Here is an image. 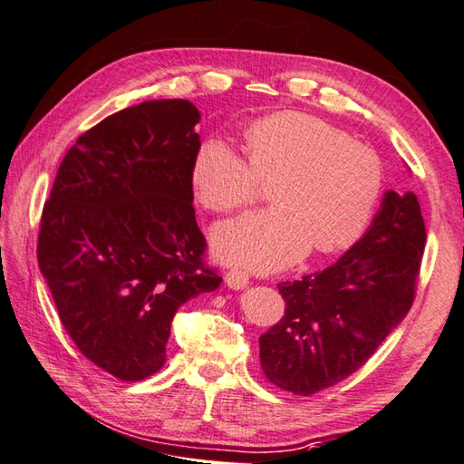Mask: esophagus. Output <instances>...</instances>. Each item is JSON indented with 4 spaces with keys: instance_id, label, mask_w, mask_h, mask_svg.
<instances>
[{
    "instance_id": "obj_1",
    "label": "esophagus",
    "mask_w": 464,
    "mask_h": 464,
    "mask_svg": "<svg viewBox=\"0 0 464 464\" xmlns=\"http://www.w3.org/2000/svg\"><path fill=\"white\" fill-rule=\"evenodd\" d=\"M225 284H227V287H231V289H243V287L249 285V276L243 274V271L231 269V271H227Z\"/></svg>"
}]
</instances>
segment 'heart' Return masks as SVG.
<instances>
[{"label":"heart","mask_w":464,"mask_h":464,"mask_svg":"<svg viewBox=\"0 0 464 464\" xmlns=\"http://www.w3.org/2000/svg\"><path fill=\"white\" fill-rule=\"evenodd\" d=\"M249 159L219 136L207 139L193 160L198 198L231 211L257 195L259 177L279 175L271 198L223 221L211 233L215 257L253 271H276L310 247H348L366 229L382 190V160L338 126L310 114L281 112L253 122Z\"/></svg>","instance_id":"obj_1"}]
</instances>
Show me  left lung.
<instances>
[{"label": "left lung", "mask_w": 464, "mask_h": 464, "mask_svg": "<svg viewBox=\"0 0 464 464\" xmlns=\"http://www.w3.org/2000/svg\"><path fill=\"white\" fill-rule=\"evenodd\" d=\"M426 229L412 190H386L368 231L312 276L279 284L285 315L259 338L271 384L310 396L353 374L404 320Z\"/></svg>", "instance_id": "8db88e82"}]
</instances>
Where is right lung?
<instances>
[{"label":"right lung","instance_id":"obj_1","mask_svg":"<svg viewBox=\"0 0 464 464\" xmlns=\"http://www.w3.org/2000/svg\"><path fill=\"white\" fill-rule=\"evenodd\" d=\"M201 112L147 100L76 140L44 205L38 263L78 350L126 382L167 358L172 317L223 277L205 267L193 208Z\"/></svg>","mask_w":464,"mask_h":464}]
</instances>
